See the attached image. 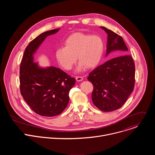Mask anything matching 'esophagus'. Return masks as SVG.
I'll use <instances>...</instances> for the list:
<instances>
[{
	"mask_svg": "<svg viewBox=\"0 0 155 155\" xmlns=\"http://www.w3.org/2000/svg\"><path fill=\"white\" fill-rule=\"evenodd\" d=\"M75 78H76V80L78 81H82L83 80V77H81V76H77L75 77Z\"/></svg>",
	"mask_w": 155,
	"mask_h": 155,
	"instance_id": "34e87169",
	"label": "esophagus"
}]
</instances>
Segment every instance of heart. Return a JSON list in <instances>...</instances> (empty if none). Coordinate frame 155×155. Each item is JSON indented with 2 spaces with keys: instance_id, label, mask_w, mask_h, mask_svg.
I'll list each match as a JSON object with an SVG mask.
<instances>
[{
  "instance_id": "1",
  "label": "heart",
  "mask_w": 155,
  "mask_h": 155,
  "mask_svg": "<svg viewBox=\"0 0 155 155\" xmlns=\"http://www.w3.org/2000/svg\"><path fill=\"white\" fill-rule=\"evenodd\" d=\"M64 47L56 51L58 63L64 69L69 71L77 61H80L78 70L93 68L100 62L104 51V43L97 35L77 32L64 41Z\"/></svg>"
}]
</instances>
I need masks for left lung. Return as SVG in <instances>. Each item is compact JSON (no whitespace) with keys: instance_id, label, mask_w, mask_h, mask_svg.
<instances>
[{"instance_id":"left-lung-1","label":"left lung","mask_w":155,"mask_h":155,"mask_svg":"<svg viewBox=\"0 0 155 155\" xmlns=\"http://www.w3.org/2000/svg\"><path fill=\"white\" fill-rule=\"evenodd\" d=\"M108 34L107 54L115 51L121 55L98 66L87 77L93 84L92 101L103 112H112L121 107L135 84V64L123 38L104 27H101Z\"/></svg>"}]
</instances>
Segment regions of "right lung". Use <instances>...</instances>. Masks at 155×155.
<instances>
[{
	"label": "right lung",
	"instance_id": "1",
	"mask_svg": "<svg viewBox=\"0 0 155 155\" xmlns=\"http://www.w3.org/2000/svg\"><path fill=\"white\" fill-rule=\"evenodd\" d=\"M59 29L40 34L25 49L19 69L20 92L33 111L43 117H54L61 114L68 106L69 93L75 79L62 70L50 67L38 68L33 62V54L48 36Z\"/></svg>",
	"mask_w": 155,
	"mask_h": 155
}]
</instances>
